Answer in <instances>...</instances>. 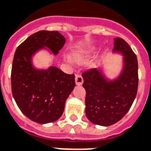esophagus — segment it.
Wrapping results in <instances>:
<instances>
[{
    "mask_svg": "<svg viewBox=\"0 0 151 151\" xmlns=\"http://www.w3.org/2000/svg\"><path fill=\"white\" fill-rule=\"evenodd\" d=\"M75 80H76V85H82V83H83V78L82 76H80V75H76Z\"/></svg>",
    "mask_w": 151,
    "mask_h": 151,
    "instance_id": "1",
    "label": "esophagus"
}]
</instances>
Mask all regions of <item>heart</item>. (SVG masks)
Segmentation results:
<instances>
[{"label": "heart", "instance_id": "heart-1", "mask_svg": "<svg viewBox=\"0 0 151 151\" xmlns=\"http://www.w3.org/2000/svg\"><path fill=\"white\" fill-rule=\"evenodd\" d=\"M92 54L91 50H83V51H78L74 53V58L78 63H82L88 60Z\"/></svg>", "mask_w": 151, "mask_h": 151}]
</instances>
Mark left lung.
I'll list each match as a JSON object with an SVG mask.
<instances>
[{
    "instance_id": "left-lung-1",
    "label": "left lung",
    "mask_w": 151,
    "mask_h": 151,
    "mask_svg": "<svg viewBox=\"0 0 151 151\" xmlns=\"http://www.w3.org/2000/svg\"><path fill=\"white\" fill-rule=\"evenodd\" d=\"M114 51L124 55V68L118 79L108 81L99 69L83 72L86 91L85 113L91 122L111 126L128 112L138 91V60L130 45L122 38L114 39Z\"/></svg>"
}]
</instances>
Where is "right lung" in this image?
<instances>
[{
    "label": "right lung",
    "instance_id": "add662e5",
    "mask_svg": "<svg viewBox=\"0 0 151 151\" xmlns=\"http://www.w3.org/2000/svg\"><path fill=\"white\" fill-rule=\"evenodd\" d=\"M65 38L57 31H39L21 43L16 50L12 71V93L18 107L26 117L37 123L59 119L65 102L74 89L75 75L64 73L55 67L37 70L32 56L40 48L48 47L56 55Z\"/></svg>",
    "mask_w": 151,
    "mask_h": 151
}]
</instances>
